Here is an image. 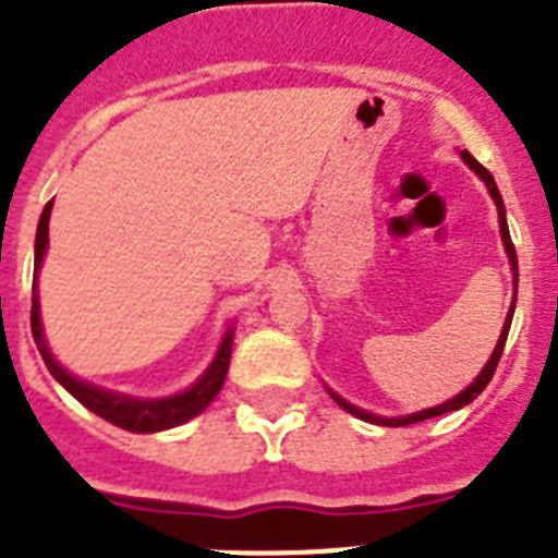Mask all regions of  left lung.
I'll list each match as a JSON object with an SVG mask.
<instances>
[{"label":"left lung","mask_w":558,"mask_h":558,"mask_svg":"<svg viewBox=\"0 0 558 558\" xmlns=\"http://www.w3.org/2000/svg\"><path fill=\"white\" fill-rule=\"evenodd\" d=\"M461 159L466 161V165L472 167V170L481 175V181H486V186H489L492 192V198H495V206H497V218H500V234H502V245H506V254H509V263H511V270H514V302H517V251H514V243H511V234H509V223H506V206H502V198H500V192H497V184L495 179H492V172L486 170V167L481 165V161L472 159V153L463 150L461 153ZM514 302H511V310L509 315H506V324H502V332H500V340H497V347L495 352H492L489 363L483 366V372L477 374L475 383H472L466 391H461L458 397H452L450 402H445V405H436V408H427V411H418V413H411V416H399V418H383V416H374V413L368 411H360V408L349 405L347 399H340L338 393H332L335 402H338L343 411H349L352 416L363 418V422H374V425H386V427H405V425H413V422H425V418H433V416H441V413H450V411H458V408L463 405H470L472 399L477 397V393L483 391V388L489 386V379L492 374H495L497 363H500V354H502V347H506V338H509V329H511V318H514Z\"/></svg>","instance_id":"left-lung-1"}]
</instances>
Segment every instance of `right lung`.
Segmentation results:
<instances>
[{
    "label": "right lung",
    "instance_id": "add662e5",
    "mask_svg": "<svg viewBox=\"0 0 558 558\" xmlns=\"http://www.w3.org/2000/svg\"><path fill=\"white\" fill-rule=\"evenodd\" d=\"M49 211H52V201L44 206L41 220H38V231H36V276L38 268H41L44 251H47V234H49ZM29 327H33V338H36V347L41 352L44 363H47L49 374L66 388L72 397L86 405L88 411L102 416L111 425L122 427V430L131 433H159L167 430V427H179L184 422H190L192 416H198L206 405H209L211 399L218 397V391L223 388L226 383V372H229V360H231V343H234V332H226L223 343H220L218 354L211 360V366L201 374V379L190 391L175 393V397L167 399H133L125 397V393H113V391H102L97 386H88L83 379L72 377L63 366H58L56 357L49 354L47 340H44V329H41V313H38V295H36V284H33V310H29Z\"/></svg>",
    "mask_w": 558,
    "mask_h": 558
}]
</instances>
